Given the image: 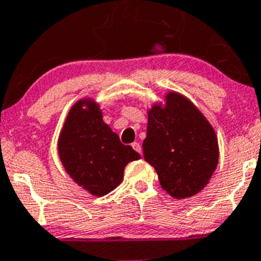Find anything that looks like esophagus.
<instances>
[{"label":"esophagus","instance_id":"esophagus-1","mask_svg":"<svg viewBox=\"0 0 261 261\" xmlns=\"http://www.w3.org/2000/svg\"><path fill=\"white\" fill-rule=\"evenodd\" d=\"M131 146H133V149L135 150L136 152H139V154H141V151H143V149H141L140 143H138V141H135V143L131 144Z\"/></svg>","mask_w":261,"mask_h":261}]
</instances>
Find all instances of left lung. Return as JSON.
Segmentation results:
<instances>
[{"label": "left lung", "mask_w": 261, "mask_h": 261, "mask_svg": "<svg viewBox=\"0 0 261 261\" xmlns=\"http://www.w3.org/2000/svg\"><path fill=\"white\" fill-rule=\"evenodd\" d=\"M144 158L160 186L174 198L192 197L208 183L218 163L215 130L198 109L177 92L147 112Z\"/></svg>", "instance_id": "8db88e82"}]
</instances>
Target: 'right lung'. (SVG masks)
Returning <instances> with one entry per match:
<instances>
[{"instance_id": "add662e5", "label": "right lung", "mask_w": 261, "mask_h": 261, "mask_svg": "<svg viewBox=\"0 0 261 261\" xmlns=\"http://www.w3.org/2000/svg\"><path fill=\"white\" fill-rule=\"evenodd\" d=\"M58 152L68 174L82 188L102 197L122 181L123 169L140 159L130 145H123L103 122L98 105L81 99L70 109L58 141Z\"/></svg>"}]
</instances>
